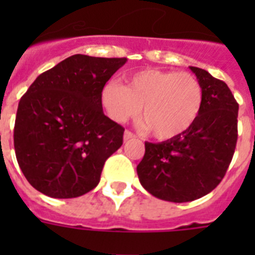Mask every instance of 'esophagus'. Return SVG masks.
Instances as JSON below:
<instances>
[{"instance_id":"1","label":"esophagus","mask_w":255,"mask_h":255,"mask_svg":"<svg viewBox=\"0 0 255 255\" xmlns=\"http://www.w3.org/2000/svg\"><path fill=\"white\" fill-rule=\"evenodd\" d=\"M133 137H135V135H133L131 131L124 132V141H127V140H129V139H133Z\"/></svg>"}]
</instances>
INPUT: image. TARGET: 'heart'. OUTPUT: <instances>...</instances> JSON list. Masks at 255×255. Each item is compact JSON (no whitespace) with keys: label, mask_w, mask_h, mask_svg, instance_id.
I'll use <instances>...</instances> for the list:
<instances>
[{"label":"heart","mask_w":255,"mask_h":255,"mask_svg":"<svg viewBox=\"0 0 255 255\" xmlns=\"http://www.w3.org/2000/svg\"><path fill=\"white\" fill-rule=\"evenodd\" d=\"M100 102L116 123H126L141 111L147 128L157 139H170L189 129L204 103L197 78L188 73L144 70L127 79V86L110 81L102 88Z\"/></svg>","instance_id":"1"}]
</instances>
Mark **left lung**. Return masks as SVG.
Listing matches in <instances>:
<instances>
[{
    "label": "left lung",
    "mask_w": 255,
    "mask_h": 255,
    "mask_svg": "<svg viewBox=\"0 0 255 255\" xmlns=\"http://www.w3.org/2000/svg\"><path fill=\"white\" fill-rule=\"evenodd\" d=\"M189 69L204 91L197 120L176 137L147 141L136 168L144 189L164 201H193L212 192L225 176L237 144L238 103L228 85L206 70Z\"/></svg>",
    "instance_id": "1"
}]
</instances>
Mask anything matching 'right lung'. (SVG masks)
I'll list each match as a JSON object with an SVG mask.
<instances>
[{"label": "right lung", "instance_id": "right-lung-1", "mask_svg": "<svg viewBox=\"0 0 255 255\" xmlns=\"http://www.w3.org/2000/svg\"><path fill=\"white\" fill-rule=\"evenodd\" d=\"M126 62L75 54L41 74L22 96L14 149L33 188L49 197L74 198L99 184L124 133L103 114L100 92Z\"/></svg>", "mask_w": 255, "mask_h": 255}]
</instances>
